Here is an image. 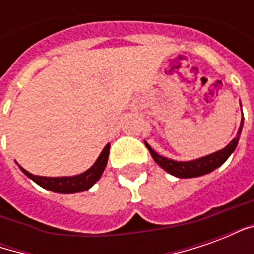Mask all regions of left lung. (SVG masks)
<instances>
[{"label": "left lung", "mask_w": 254, "mask_h": 254, "mask_svg": "<svg viewBox=\"0 0 254 254\" xmlns=\"http://www.w3.org/2000/svg\"><path fill=\"white\" fill-rule=\"evenodd\" d=\"M242 125H244V118L241 120L240 130L237 133L231 141L229 143V145H226L223 149L220 151H216L211 155H207V156H202V158H198V159L189 160V162H177V160L169 159V158H165L162 155L156 154L154 149L149 147V144L147 141L145 143V147L149 149V152L152 155L154 160L158 163V165L166 170L169 174L174 177H178V178H193V177H200L204 176V174H208L211 173L215 169H218L219 166H222L227 160L230 155L234 152L235 147L238 144V140H240L241 130H242Z\"/></svg>", "instance_id": "obj_1"}]
</instances>
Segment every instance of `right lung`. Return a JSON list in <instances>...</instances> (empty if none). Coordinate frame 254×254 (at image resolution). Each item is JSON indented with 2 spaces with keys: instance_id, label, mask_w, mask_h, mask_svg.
<instances>
[{
  "instance_id": "1",
  "label": "right lung",
  "mask_w": 254,
  "mask_h": 254,
  "mask_svg": "<svg viewBox=\"0 0 254 254\" xmlns=\"http://www.w3.org/2000/svg\"><path fill=\"white\" fill-rule=\"evenodd\" d=\"M109 151H110V144H106L103 151L100 152L99 158L96 159L92 167H89L88 170L84 171L78 176L73 177H41L34 176L27 170H24L20 166V170L24 173L25 176L31 178L32 181L36 182L39 187L49 189V190L56 191V193H77V191H84L89 189L98 181L102 176V173L105 171V167L107 165L109 159Z\"/></svg>"
}]
</instances>
